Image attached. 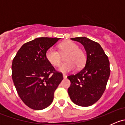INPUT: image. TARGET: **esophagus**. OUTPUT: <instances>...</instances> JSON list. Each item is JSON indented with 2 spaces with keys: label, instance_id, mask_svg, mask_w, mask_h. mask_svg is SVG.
<instances>
[{
  "label": "esophagus",
  "instance_id": "obj_1",
  "mask_svg": "<svg viewBox=\"0 0 125 125\" xmlns=\"http://www.w3.org/2000/svg\"><path fill=\"white\" fill-rule=\"evenodd\" d=\"M63 77L64 78V79H66V77H67V76H66V75H65V74H63Z\"/></svg>",
  "mask_w": 125,
  "mask_h": 125
}]
</instances>
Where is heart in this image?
<instances>
[{"instance_id":"obj_1","label":"heart","mask_w":125,"mask_h":125,"mask_svg":"<svg viewBox=\"0 0 125 125\" xmlns=\"http://www.w3.org/2000/svg\"><path fill=\"white\" fill-rule=\"evenodd\" d=\"M60 52L53 48H50L46 51V60L52 66L57 67L62 61V55H66V63L62 64L59 71L62 73L71 71L76 66L77 69H81L85 66L86 62V55L85 52L75 43L72 41H66L59 45Z\"/></svg>"}]
</instances>
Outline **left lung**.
<instances>
[{"mask_svg": "<svg viewBox=\"0 0 125 125\" xmlns=\"http://www.w3.org/2000/svg\"><path fill=\"white\" fill-rule=\"evenodd\" d=\"M71 39L83 45L87 59L84 68L67 77L71 82L68 92L75 104L89 106L97 102L105 91L110 75L109 61L97 42L85 37Z\"/></svg>", "mask_w": 125, "mask_h": 125, "instance_id": "left-lung-1", "label": "left lung"}]
</instances>
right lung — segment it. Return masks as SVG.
I'll use <instances>...</instances> for the list:
<instances>
[{
    "label": "right lung",
    "mask_w": 125,
    "mask_h": 125,
    "mask_svg": "<svg viewBox=\"0 0 125 125\" xmlns=\"http://www.w3.org/2000/svg\"><path fill=\"white\" fill-rule=\"evenodd\" d=\"M60 38L39 37L23 44L12 63V79L17 94L29 108L41 110L51 104L63 80L46 60V52Z\"/></svg>",
    "instance_id": "obj_1"
}]
</instances>
